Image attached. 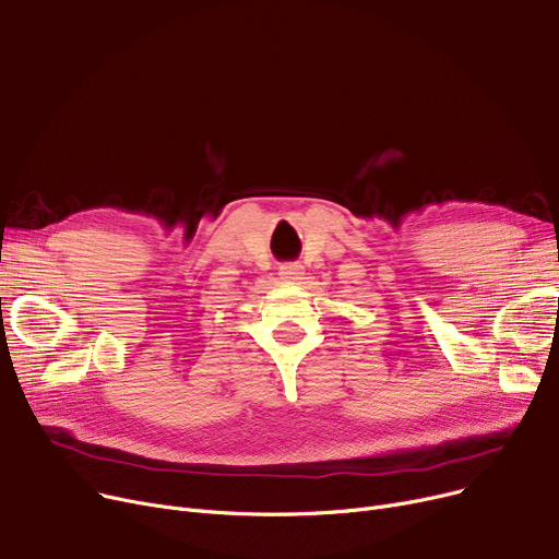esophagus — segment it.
Wrapping results in <instances>:
<instances>
[{
  "instance_id": "34e87169",
  "label": "esophagus",
  "mask_w": 559,
  "mask_h": 559,
  "mask_svg": "<svg viewBox=\"0 0 559 559\" xmlns=\"http://www.w3.org/2000/svg\"><path fill=\"white\" fill-rule=\"evenodd\" d=\"M304 274H306L304 264H299V262H283L278 267V276L285 283H299V281H304Z\"/></svg>"
}]
</instances>
